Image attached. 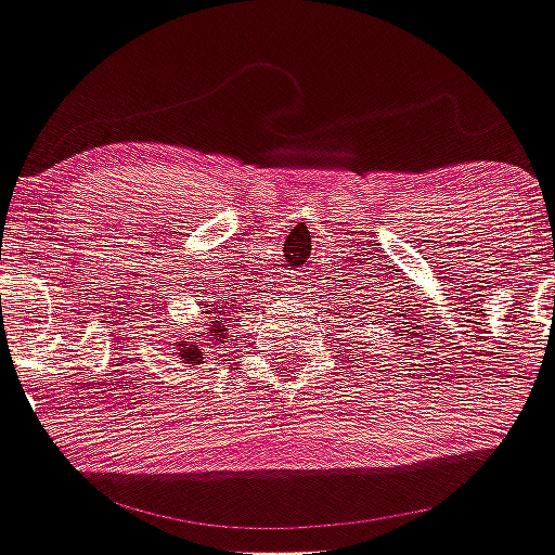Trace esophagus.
Here are the masks:
<instances>
[{"label": "esophagus", "mask_w": 555, "mask_h": 555, "mask_svg": "<svg viewBox=\"0 0 555 555\" xmlns=\"http://www.w3.org/2000/svg\"><path fill=\"white\" fill-rule=\"evenodd\" d=\"M299 283H304V280H296V291H299L301 288V285Z\"/></svg>", "instance_id": "obj_1"}]
</instances>
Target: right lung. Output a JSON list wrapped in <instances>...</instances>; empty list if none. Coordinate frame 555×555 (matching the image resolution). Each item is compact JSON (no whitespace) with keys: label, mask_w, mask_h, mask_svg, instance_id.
Masks as SVG:
<instances>
[{"label":"right lung","mask_w":555,"mask_h":555,"mask_svg":"<svg viewBox=\"0 0 555 555\" xmlns=\"http://www.w3.org/2000/svg\"><path fill=\"white\" fill-rule=\"evenodd\" d=\"M235 309L237 304H232L228 296H219L214 304L208 301V323L193 325L175 341V354L180 357L184 365H201L206 354H211L214 349H222L230 341Z\"/></svg>","instance_id":"add662e5"}]
</instances>
